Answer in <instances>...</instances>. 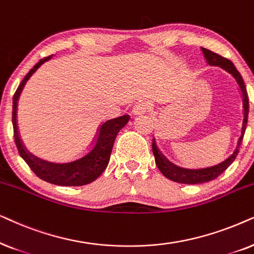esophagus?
Returning a JSON list of instances; mask_svg holds the SVG:
<instances>
[{
  "label": "esophagus",
  "mask_w": 254,
  "mask_h": 254,
  "mask_svg": "<svg viewBox=\"0 0 254 254\" xmlns=\"http://www.w3.org/2000/svg\"><path fill=\"white\" fill-rule=\"evenodd\" d=\"M151 111H152L151 104L147 102H144V101H139V102H137L134 104L132 109L133 115H143V114L151 113Z\"/></svg>",
  "instance_id": "1"
}]
</instances>
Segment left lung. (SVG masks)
Listing matches in <instances>:
<instances>
[{
  "label": "left lung",
  "instance_id": "8db88e82",
  "mask_svg": "<svg viewBox=\"0 0 254 254\" xmlns=\"http://www.w3.org/2000/svg\"><path fill=\"white\" fill-rule=\"evenodd\" d=\"M201 50L202 52H203V56L205 60H207L208 65L221 67L222 69L225 70V72L231 74L233 79L237 81L243 95L244 120H243L242 134L238 139L237 146H236L235 151L232 152L231 155H229V158H226L224 161L219 162V164L215 165V166L201 168V170H188V168H182V167L177 166V165H174L173 162L167 160V159L162 155L161 152L159 151L157 144H155V140L153 139V143H152V151H153L155 164H157L159 171H160L167 179H170V180L174 182H179V184H186V185H197V184H203V182H209L214 180V179L217 178L218 175H221L223 172H224L226 168H228L230 165L235 161L236 157L238 155L239 146H241L243 138H244L246 124H248V117H249L248 92H246V87L244 84V81H243V77L241 74H239L238 70L236 69L235 65H233L230 60H228L226 58H223V57L219 56V54L211 52L210 50L204 49V47H201Z\"/></svg>",
  "mask_w": 254,
  "mask_h": 254
}]
</instances>
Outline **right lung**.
<instances>
[{"instance_id":"right-lung-1","label":"right lung","mask_w":254,"mask_h":254,"mask_svg":"<svg viewBox=\"0 0 254 254\" xmlns=\"http://www.w3.org/2000/svg\"><path fill=\"white\" fill-rule=\"evenodd\" d=\"M50 59L51 57H46V58L39 60V63L36 64L33 68L26 74L21 84L17 88L15 95H13L12 125L17 150L33 173L44 181L57 186L88 185L96 180L107 168L117 133L120 132L122 127L127 125L130 120V116L129 115H123L121 117L104 122L100 127V129L97 130V133L94 138L93 144L90 145L89 150L83 155L73 159V160L50 161L31 153L24 146L21 137H19L18 125H17V102H18L19 95H21L26 81L44 63Z\"/></svg>"}]
</instances>
